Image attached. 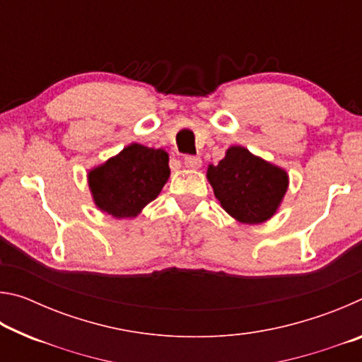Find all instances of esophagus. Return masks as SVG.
<instances>
[{
  "mask_svg": "<svg viewBox=\"0 0 362 362\" xmlns=\"http://www.w3.org/2000/svg\"><path fill=\"white\" fill-rule=\"evenodd\" d=\"M201 163L203 161H201L199 156L188 155V156H185V159H183V164H185V168H188V169H199Z\"/></svg>",
  "mask_w": 362,
  "mask_h": 362,
  "instance_id": "esophagus-1",
  "label": "esophagus"
}]
</instances>
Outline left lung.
I'll return each mask as SVG.
<instances>
[{
    "mask_svg": "<svg viewBox=\"0 0 362 362\" xmlns=\"http://www.w3.org/2000/svg\"><path fill=\"white\" fill-rule=\"evenodd\" d=\"M207 180L220 206L241 223L257 225L272 218L283 203L289 175L279 166L233 145L217 166L209 164Z\"/></svg>",
    "mask_w": 362,
    "mask_h": 362,
    "instance_id": "8db88e82",
    "label": "left lung"
}]
</instances>
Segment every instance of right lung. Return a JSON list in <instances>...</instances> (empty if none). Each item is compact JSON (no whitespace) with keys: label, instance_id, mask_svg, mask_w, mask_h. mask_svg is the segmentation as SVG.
<instances>
[{"label":"right lung","instance_id":"add662e5","mask_svg":"<svg viewBox=\"0 0 362 362\" xmlns=\"http://www.w3.org/2000/svg\"><path fill=\"white\" fill-rule=\"evenodd\" d=\"M170 175L163 148L131 144L88 173L97 209L115 218H134L161 193Z\"/></svg>","mask_w":362,"mask_h":362}]
</instances>
